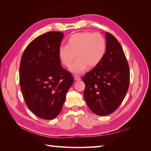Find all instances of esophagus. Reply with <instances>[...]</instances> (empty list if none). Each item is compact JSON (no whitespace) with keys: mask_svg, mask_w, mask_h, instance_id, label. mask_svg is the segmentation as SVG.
Returning <instances> with one entry per match:
<instances>
[{"mask_svg":"<svg viewBox=\"0 0 151 151\" xmlns=\"http://www.w3.org/2000/svg\"><path fill=\"white\" fill-rule=\"evenodd\" d=\"M74 79L76 80V81H79V80L81 79V77H80L79 75L78 74H76L74 76Z\"/></svg>","mask_w":151,"mask_h":151,"instance_id":"esophagus-1","label":"esophagus"}]
</instances>
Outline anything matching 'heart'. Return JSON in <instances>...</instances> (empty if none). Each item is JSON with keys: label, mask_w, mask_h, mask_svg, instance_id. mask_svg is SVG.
I'll use <instances>...</instances> for the list:
<instances>
[{"label": "heart", "mask_w": 151, "mask_h": 151, "mask_svg": "<svg viewBox=\"0 0 151 151\" xmlns=\"http://www.w3.org/2000/svg\"><path fill=\"white\" fill-rule=\"evenodd\" d=\"M106 41L99 33L90 32L74 33L67 40L66 45L60 46L58 50L59 58L62 64L70 67V71L81 73L88 66L93 68L101 61L106 51Z\"/></svg>", "instance_id": "b5f03b06"}]
</instances>
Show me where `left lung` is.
<instances>
[{
    "label": "left lung",
    "instance_id": "1",
    "mask_svg": "<svg viewBox=\"0 0 151 151\" xmlns=\"http://www.w3.org/2000/svg\"><path fill=\"white\" fill-rule=\"evenodd\" d=\"M106 51L104 58L82 80L85 84L83 96L92 111L99 116L110 114L121 105L128 91L130 72L121 45L106 32Z\"/></svg>",
    "mask_w": 151,
    "mask_h": 151
}]
</instances>
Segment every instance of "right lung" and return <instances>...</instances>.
<instances>
[{"mask_svg": "<svg viewBox=\"0 0 151 151\" xmlns=\"http://www.w3.org/2000/svg\"><path fill=\"white\" fill-rule=\"evenodd\" d=\"M63 36L62 32H49L37 37L26 48L20 63L19 83L25 103L44 119L59 114L73 83L58 55Z\"/></svg>", "mask_w": 151, "mask_h": 151, "instance_id": "add662e5", "label": "right lung"}]
</instances>
